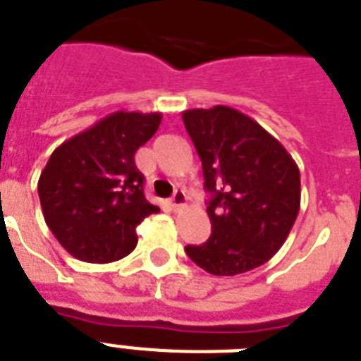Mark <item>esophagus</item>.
I'll list each match as a JSON object with an SVG mask.
<instances>
[{
    "label": "esophagus",
    "mask_w": 361,
    "mask_h": 361,
    "mask_svg": "<svg viewBox=\"0 0 361 361\" xmlns=\"http://www.w3.org/2000/svg\"><path fill=\"white\" fill-rule=\"evenodd\" d=\"M185 202H187L185 192H183V190H180V189H176L174 195H172V198H171L172 209H174V211H180V209H183Z\"/></svg>",
    "instance_id": "obj_1"
}]
</instances>
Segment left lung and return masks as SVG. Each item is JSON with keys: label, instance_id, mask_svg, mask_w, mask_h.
<instances>
[{"label": "left lung", "instance_id": "obj_1", "mask_svg": "<svg viewBox=\"0 0 361 361\" xmlns=\"http://www.w3.org/2000/svg\"><path fill=\"white\" fill-rule=\"evenodd\" d=\"M181 117L211 192V237L187 246V255L222 277L259 268L281 250L299 214L298 165L257 121L229 106L187 110Z\"/></svg>", "mask_w": 361, "mask_h": 361}]
</instances>
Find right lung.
Instances as JSON below:
<instances>
[{
    "label": "right lung",
    "instance_id": "right-lung-1",
    "mask_svg": "<svg viewBox=\"0 0 361 361\" xmlns=\"http://www.w3.org/2000/svg\"><path fill=\"white\" fill-rule=\"evenodd\" d=\"M161 114L115 111L63 141L42 171L38 196L47 227L75 259L93 264L132 253L135 227L159 207L143 195L135 152Z\"/></svg>",
    "mask_w": 361,
    "mask_h": 361
}]
</instances>
